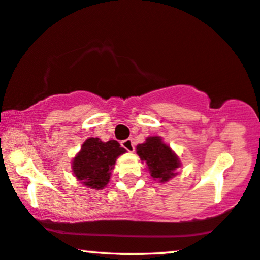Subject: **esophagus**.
Segmentation results:
<instances>
[{
	"label": "esophagus",
	"instance_id": "1",
	"mask_svg": "<svg viewBox=\"0 0 260 260\" xmlns=\"http://www.w3.org/2000/svg\"><path fill=\"white\" fill-rule=\"evenodd\" d=\"M122 147H123L124 149H126V150L130 151V152H133V151L135 150L134 142H133V140H131V138H127V140L123 141V142H122Z\"/></svg>",
	"mask_w": 260,
	"mask_h": 260
}]
</instances>
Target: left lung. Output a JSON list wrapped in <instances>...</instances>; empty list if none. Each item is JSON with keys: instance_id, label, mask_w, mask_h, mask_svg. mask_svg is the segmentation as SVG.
<instances>
[{"instance_id": "obj_1", "label": "left lung", "mask_w": 260, "mask_h": 260, "mask_svg": "<svg viewBox=\"0 0 260 260\" xmlns=\"http://www.w3.org/2000/svg\"><path fill=\"white\" fill-rule=\"evenodd\" d=\"M136 152L142 163L147 165L150 176L157 182H168L177 175L176 169L181 167V161L170 145L163 142L162 137H147L143 143L137 144Z\"/></svg>"}]
</instances>
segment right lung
<instances>
[{
  "mask_svg": "<svg viewBox=\"0 0 260 260\" xmlns=\"http://www.w3.org/2000/svg\"><path fill=\"white\" fill-rule=\"evenodd\" d=\"M126 150L115 140L103 142L98 137H88L72 159L73 175L83 186L101 190L108 186L117 158Z\"/></svg>",
  "mask_w": 260,
  "mask_h": 260,
  "instance_id": "right-lung-1",
  "label": "right lung"
}]
</instances>
